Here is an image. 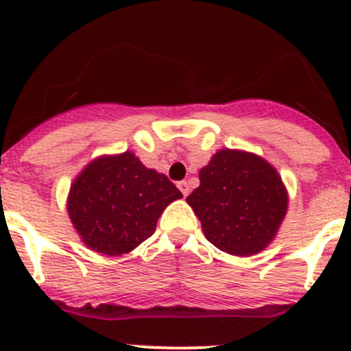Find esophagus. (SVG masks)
Listing matches in <instances>:
<instances>
[{
  "mask_svg": "<svg viewBox=\"0 0 351 351\" xmlns=\"http://www.w3.org/2000/svg\"><path fill=\"white\" fill-rule=\"evenodd\" d=\"M178 188L181 190V193L184 195V197H188V193H190V184H188V182L186 181L178 182Z\"/></svg>",
  "mask_w": 351,
  "mask_h": 351,
  "instance_id": "obj_1",
  "label": "esophagus"
}]
</instances>
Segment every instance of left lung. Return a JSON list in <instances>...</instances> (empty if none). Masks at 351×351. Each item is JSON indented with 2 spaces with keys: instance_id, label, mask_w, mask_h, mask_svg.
<instances>
[{
  "instance_id": "8db88e82",
  "label": "left lung",
  "mask_w": 351,
  "mask_h": 351,
  "mask_svg": "<svg viewBox=\"0 0 351 351\" xmlns=\"http://www.w3.org/2000/svg\"><path fill=\"white\" fill-rule=\"evenodd\" d=\"M198 178L200 186L186 202L210 244L235 256L255 255L271 244L287 214L288 193L269 161L221 149Z\"/></svg>"
}]
</instances>
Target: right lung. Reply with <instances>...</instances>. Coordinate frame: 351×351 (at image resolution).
<instances>
[{
  "mask_svg": "<svg viewBox=\"0 0 351 351\" xmlns=\"http://www.w3.org/2000/svg\"><path fill=\"white\" fill-rule=\"evenodd\" d=\"M182 198L167 176L147 169L130 151L93 160L68 195V216L93 251L119 256L144 243L170 202Z\"/></svg>",
  "mask_w": 351,
  "mask_h": 351,
  "instance_id": "right-lung-1",
  "label": "right lung"
}]
</instances>
